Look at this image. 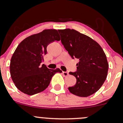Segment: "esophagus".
<instances>
[{"mask_svg":"<svg viewBox=\"0 0 123 123\" xmlns=\"http://www.w3.org/2000/svg\"><path fill=\"white\" fill-rule=\"evenodd\" d=\"M62 74L63 76H65V77H67L68 75H69V73L68 72H65V71H63Z\"/></svg>","mask_w":123,"mask_h":123,"instance_id":"1","label":"esophagus"}]
</instances>
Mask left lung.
I'll list each match as a JSON object with an SVG mask.
<instances>
[{
  "label": "left lung",
  "instance_id": "1",
  "mask_svg": "<svg viewBox=\"0 0 123 123\" xmlns=\"http://www.w3.org/2000/svg\"><path fill=\"white\" fill-rule=\"evenodd\" d=\"M62 43L71 58L80 60L77 71L70 72L77 79L75 85L68 88L73 94L87 97L98 91L106 80L108 63L99 44L87 36L73 29H58Z\"/></svg>",
  "mask_w": 123,
  "mask_h": 123
}]
</instances>
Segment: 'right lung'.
<instances>
[{
	"mask_svg": "<svg viewBox=\"0 0 123 123\" xmlns=\"http://www.w3.org/2000/svg\"><path fill=\"white\" fill-rule=\"evenodd\" d=\"M60 40L56 29H45L18 44L10 62L11 77L18 90L28 95L42 92L55 73H62L58 68L49 69L46 65H41L47 53L48 45Z\"/></svg>",
	"mask_w": 123,
	"mask_h": 123,
	"instance_id": "obj_1",
	"label": "right lung"
}]
</instances>
